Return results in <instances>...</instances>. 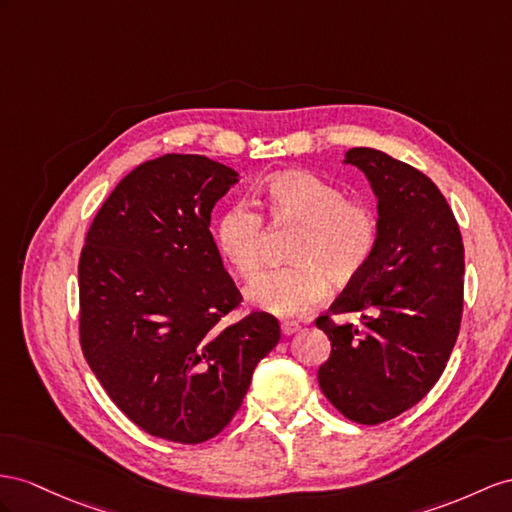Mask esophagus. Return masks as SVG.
Instances as JSON below:
<instances>
[{
  "label": "esophagus",
  "instance_id": "34e87169",
  "mask_svg": "<svg viewBox=\"0 0 512 512\" xmlns=\"http://www.w3.org/2000/svg\"><path fill=\"white\" fill-rule=\"evenodd\" d=\"M300 331V324L298 322H283L281 324V333L283 335H294Z\"/></svg>",
  "mask_w": 512,
  "mask_h": 512
}]
</instances>
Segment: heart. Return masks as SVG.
<instances>
[{
  "mask_svg": "<svg viewBox=\"0 0 512 512\" xmlns=\"http://www.w3.org/2000/svg\"><path fill=\"white\" fill-rule=\"evenodd\" d=\"M261 207L274 227H298L287 259L248 287V300L272 316L294 318L318 307L335 283L357 279L378 242V218L361 199H348L337 183L307 170H287L266 181ZM266 222L253 205L233 203L216 222V246L240 279L259 272Z\"/></svg>",
  "mask_w": 512,
  "mask_h": 512,
  "instance_id": "obj_1",
  "label": "heart"
}]
</instances>
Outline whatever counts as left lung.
<instances>
[{"label":"left lung","mask_w":512,"mask_h":512,"mask_svg":"<svg viewBox=\"0 0 512 512\" xmlns=\"http://www.w3.org/2000/svg\"><path fill=\"white\" fill-rule=\"evenodd\" d=\"M378 199L376 251L357 279L316 320L331 339L320 389L357 424H383L422 400L439 381L463 318V238L445 196L422 170L357 147ZM355 315L335 323L333 315Z\"/></svg>","instance_id":"obj_1"}]
</instances>
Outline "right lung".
<instances>
[{"mask_svg": "<svg viewBox=\"0 0 512 512\" xmlns=\"http://www.w3.org/2000/svg\"><path fill=\"white\" fill-rule=\"evenodd\" d=\"M238 181L205 155L136 166L101 205L80 255V344L112 402L144 432L203 443L225 428L279 320L242 303L222 266L212 209Z\"/></svg>", "mask_w": 512, "mask_h": 512, "instance_id": "obj_1", "label": "right lung"}]
</instances>
